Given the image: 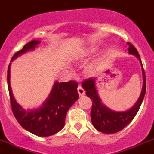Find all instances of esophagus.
<instances>
[{"instance_id":"obj_1","label":"esophagus","mask_w":154,"mask_h":154,"mask_svg":"<svg viewBox=\"0 0 154 154\" xmlns=\"http://www.w3.org/2000/svg\"><path fill=\"white\" fill-rule=\"evenodd\" d=\"M77 91H78L79 96H80V97H82V96L85 95V90L83 89V87H82L80 85H79L78 88H77Z\"/></svg>"}]
</instances>
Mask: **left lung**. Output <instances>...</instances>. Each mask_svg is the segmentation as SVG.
I'll use <instances>...</instances> for the list:
<instances>
[{
	"instance_id": "8db88e82",
	"label": "left lung",
	"mask_w": 154,
	"mask_h": 154,
	"mask_svg": "<svg viewBox=\"0 0 154 154\" xmlns=\"http://www.w3.org/2000/svg\"><path fill=\"white\" fill-rule=\"evenodd\" d=\"M128 45V53L130 54L135 55L140 61L141 64L142 74H143V87L141 93L136 103L130 109L123 112H116L110 109L109 108L105 106L99 97L96 87V79L90 78L83 82L82 87L85 90L86 95L91 99L92 109L90 112L93 125L99 131L105 134H114L120 131L125 128L129 123L135 117L136 114L140 109L143 102L144 95L146 93V79L145 74L142 65L141 60L140 58L137 49L130 42H127Z\"/></svg>"
}]
</instances>
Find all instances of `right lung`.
<instances>
[{
    "instance_id": "obj_1",
    "label": "right lung",
    "mask_w": 154,
    "mask_h": 154,
    "mask_svg": "<svg viewBox=\"0 0 154 154\" xmlns=\"http://www.w3.org/2000/svg\"><path fill=\"white\" fill-rule=\"evenodd\" d=\"M40 42L41 41L38 40H32L26 44L23 49L13 56L11 62L24 53L35 50ZM11 65L10 63L8 70V85L11 108L17 122L24 129L39 137H48L60 131L64 126L67 111L78 100V84L73 80L54 82L49 96L39 108L25 109L17 103L13 95L10 81Z\"/></svg>"
}]
</instances>
